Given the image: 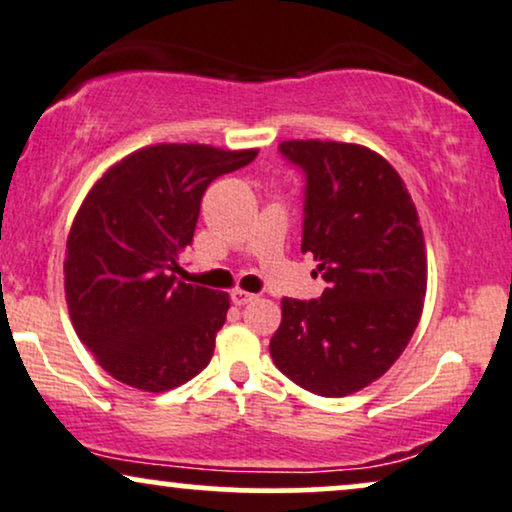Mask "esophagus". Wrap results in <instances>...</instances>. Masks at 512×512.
Returning <instances> with one entry per match:
<instances>
[{"label": "esophagus", "mask_w": 512, "mask_h": 512, "mask_svg": "<svg viewBox=\"0 0 512 512\" xmlns=\"http://www.w3.org/2000/svg\"><path fill=\"white\" fill-rule=\"evenodd\" d=\"M252 300H255V295L245 293V290H241V288L231 293V302L238 304V307H243V304H248V302H252Z\"/></svg>", "instance_id": "34e87169"}]
</instances>
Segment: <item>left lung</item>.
<instances>
[{"mask_svg":"<svg viewBox=\"0 0 512 512\" xmlns=\"http://www.w3.org/2000/svg\"><path fill=\"white\" fill-rule=\"evenodd\" d=\"M304 184L302 252L326 281L319 300L283 297L269 342L278 371L321 397L378 380L423 314L428 257L416 205L383 155L340 141H283Z\"/></svg>","mask_w":512,"mask_h":512,"instance_id":"obj_1","label":"left lung"}]
</instances>
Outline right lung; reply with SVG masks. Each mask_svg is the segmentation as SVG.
Returning a JSON list of instances; mask_svg holds the SVG:
<instances>
[{"label": "right lung", "mask_w": 512, "mask_h": 512, "mask_svg": "<svg viewBox=\"0 0 512 512\" xmlns=\"http://www.w3.org/2000/svg\"><path fill=\"white\" fill-rule=\"evenodd\" d=\"M255 158V148L155 144L87 193L68 234L66 300L77 338L115 380L165 392L210 364L229 295L181 281L177 260L205 189Z\"/></svg>", "instance_id": "right-lung-1"}]
</instances>
